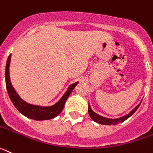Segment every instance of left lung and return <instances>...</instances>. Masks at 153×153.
<instances>
[{"label":"left lung","mask_w":153,"mask_h":153,"mask_svg":"<svg viewBox=\"0 0 153 153\" xmlns=\"http://www.w3.org/2000/svg\"><path fill=\"white\" fill-rule=\"evenodd\" d=\"M142 103V101H141ZM140 103V104H141ZM137 105L132 111H131L130 113H128V114H126L125 116L124 117H118V118H116V119H109V118H106V117H104L102 116L99 115V114H96L95 112H94L91 109V106H90V104H89V106H88V113H89V115L90 117L92 118L95 122H97L99 124H101V125H117L118 123H121V122H123L125 121V120H127L129 117H131L135 111L136 110L139 108V105Z\"/></svg>","instance_id":"left-lung-1"}]
</instances>
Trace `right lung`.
I'll use <instances>...</instances> for the list:
<instances>
[{
  "label": "right lung",
  "mask_w": 153,
  "mask_h": 153,
  "mask_svg": "<svg viewBox=\"0 0 153 153\" xmlns=\"http://www.w3.org/2000/svg\"><path fill=\"white\" fill-rule=\"evenodd\" d=\"M11 55H9L7 63H6V70H5L6 87H7V93H8L11 102L13 103L14 107L18 109V111L25 117H29L31 119L37 120V121L52 119L53 117H56L59 114H60L63 109L66 100L70 95L72 91L74 89V87L77 85L78 82L71 84L67 89L66 92L62 97V98L53 106L41 107L30 104L21 98L11 85L10 76H9V66H10V62H11Z\"/></svg>",
  "instance_id": "obj_1"
}]
</instances>
